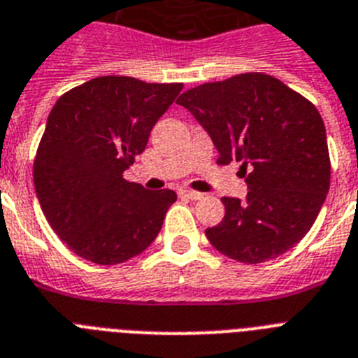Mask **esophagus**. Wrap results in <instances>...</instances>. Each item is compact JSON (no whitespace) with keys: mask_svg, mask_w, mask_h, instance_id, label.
Instances as JSON below:
<instances>
[{"mask_svg":"<svg viewBox=\"0 0 358 358\" xmlns=\"http://www.w3.org/2000/svg\"><path fill=\"white\" fill-rule=\"evenodd\" d=\"M178 194L180 196H184V199H189V200L202 199V193H199V191H193V189H187V187L178 189Z\"/></svg>","mask_w":358,"mask_h":358,"instance_id":"obj_1","label":"esophagus"}]
</instances>
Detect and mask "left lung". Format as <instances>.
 <instances>
[{
    "label": "left lung",
    "instance_id": "left-lung-1",
    "mask_svg": "<svg viewBox=\"0 0 358 358\" xmlns=\"http://www.w3.org/2000/svg\"><path fill=\"white\" fill-rule=\"evenodd\" d=\"M219 150L217 164H241L245 202L224 196L222 222L206 229L229 259H275L303 239L331 184V159L320 112L280 78L241 73L180 95Z\"/></svg>",
    "mask_w": 358,
    "mask_h": 358
}]
</instances>
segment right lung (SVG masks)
Wrapping results in <instances>:
<instances>
[{"instance_id":"right-lung-1","label":"right lung","mask_w":358,"mask_h":358,"mask_svg":"<svg viewBox=\"0 0 358 358\" xmlns=\"http://www.w3.org/2000/svg\"><path fill=\"white\" fill-rule=\"evenodd\" d=\"M182 88L104 75L71 88L53 106L34 156V189L53 231L78 257L124 263L159 234L176 193L147 191L123 173Z\"/></svg>"}]
</instances>
